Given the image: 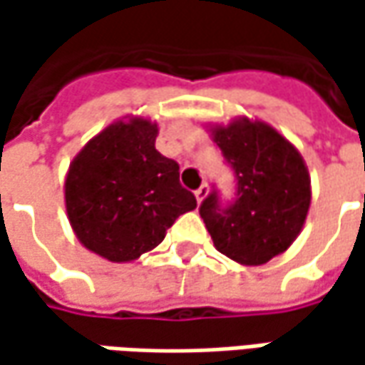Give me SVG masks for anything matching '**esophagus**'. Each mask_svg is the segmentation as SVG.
Here are the masks:
<instances>
[{
	"instance_id": "34e87169",
	"label": "esophagus",
	"mask_w": 365,
	"mask_h": 365,
	"mask_svg": "<svg viewBox=\"0 0 365 365\" xmlns=\"http://www.w3.org/2000/svg\"><path fill=\"white\" fill-rule=\"evenodd\" d=\"M207 195H209V185H207V182H203V185H201L199 189L195 190V197H197V201H199V203L203 201Z\"/></svg>"
}]
</instances>
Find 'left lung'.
Listing matches in <instances>:
<instances>
[{
  "mask_svg": "<svg viewBox=\"0 0 365 365\" xmlns=\"http://www.w3.org/2000/svg\"><path fill=\"white\" fill-rule=\"evenodd\" d=\"M235 175V199L221 205L217 190L199 213L221 254L244 266L266 264L301 233L311 205V178L299 150L264 121L247 118L211 128Z\"/></svg>",
  "mask_w": 365,
  "mask_h": 365,
  "instance_id": "left-lung-1",
  "label": "left lung"
}]
</instances>
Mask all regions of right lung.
Here are the masks:
<instances>
[{"label":"right lung","mask_w":365,"mask_h":365,"mask_svg":"<svg viewBox=\"0 0 365 365\" xmlns=\"http://www.w3.org/2000/svg\"><path fill=\"white\" fill-rule=\"evenodd\" d=\"M158 125L113 121L71 162L64 203L78 242L109 262L154 250L182 213L197 207L178 180V164L156 150Z\"/></svg>","instance_id":"right-lung-1"}]
</instances>
